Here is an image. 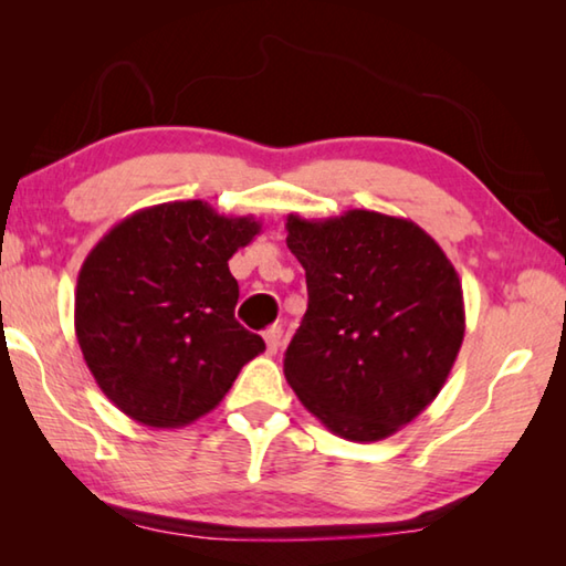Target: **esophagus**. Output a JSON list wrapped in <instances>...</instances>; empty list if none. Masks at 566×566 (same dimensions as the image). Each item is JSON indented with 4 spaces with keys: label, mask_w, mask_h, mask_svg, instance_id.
I'll return each instance as SVG.
<instances>
[{
    "label": "esophagus",
    "mask_w": 566,
    "mask_h": 566,
    "mask_svg": "<svg viewBox=\"0 0 566 566\" xmlns=\"http://www.w3.org/2000/svg\"><path fill=\"white\" fill-rule=\"evenodd\" d=\"M282 334H284V329L280 327V324H272L270 329H264L266 352H270V354H276V349H280V344H282Z\"/></svg>",
    "instance_id": "1"
}]
</instances>
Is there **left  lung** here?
I'll use <instances>...</instances> for the list:
<instances>
[{
	"label": "left lung",
	"instance_id": "8db88e82",
	"mask_svg": "<svg viewBox=\"0 0 566 566\" xmlns=\"http://www.w3.org/2000/svg\"><path fill=\"white\" fill-rule=\"evenodd\" d=\"M304 266V319L284 377L349 442L387 439L432 405L464 339L462 282L415 222L369 209L286 217Z\"/></svg>",
	"mask_w": 566,
	"mask_h": 566
}]
</instances>
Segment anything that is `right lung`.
<instances>
[{"instance_id": "1", "label": "right lung", "mask_w": 566, "mask_h": 566, "mask_svg": "<svg viewBox=\"0 0 566 566\" xmlns=\"http://www.w3.org/2000/svg\"><path fill=\"white\" fill-rule=\"evenodd\" d=\"M254 217L202 199L147 207L104 234L76 276L74 332L114 407L139 424L177 429L212 411L239 369L264 352L234 319L237 249Z\"/></svg>"}]
</instances>
